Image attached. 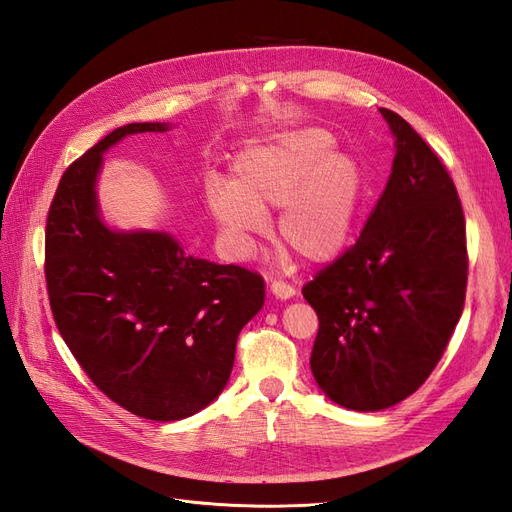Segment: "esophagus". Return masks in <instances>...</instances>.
<instances>
[{
    "instance_id": "esophagus-1",
    "label": "esophagus",
    "mask_w": 512,
    "mask_h": 512,
    "mask_svg": "<svg viewBox=\"0 0 512 512\" xmlns=\"http://www.w3.org/2000/svg\"><path fill=\"white\" fill-rule=\"evenodd\" d=\"M269 288H271V292L275 294L277 299H290V297H294V292H297L292 284H288L284 280H273Z\"/></svg>"
}]
</instances>
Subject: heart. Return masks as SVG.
<instances>
[{"label": "heart", "instance_id": "heart-1", "mask_svg": "<svg viewBox=\"0 0 512 512\" xmlns=\"http://www.w3.org/2000/svg\"><path fill=\"white\" fill-rule=\"evenodd\" d=\"M333 145L322 128L277 132L237 153L230 183H209V211L239 254L265 235L267 211L275 207L277 235L303 260L327 262L344 250L361 209L363 177Z\"/></svg>", "mask_w": 512, "mask_h": 512}]
</instances>
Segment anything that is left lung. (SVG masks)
<instances>
[{"mask_svg":"<svg viewBox=\"0 0 512 512\" xmlns=\"http://www.w3.org/2000/svg\"><path fill=\"white\" fill-rule=\"evenodd\" d=\"M380 113L397 149L389 183L356 243L303 286L320 322L312 374L335 404L359 412L421 389L468 284L466 220L451 175L404 117Z\"/></svg>","mask_w":512,"mask_h":512,"instance_id":"left-lung-1","label":"left lung"}]
</instances>
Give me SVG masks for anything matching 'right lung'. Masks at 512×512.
Masks as SVG:
<instances>
[{"mask_svg": "<svg viewBox=\"0 0 512 512\" xmlns=\"http://www.w3.org/2000/svg\"><path fill=\"white\" fill-rule=\"evenodd\" d=\"M166 130L128 123L72 162L44 237L51 312L74 359L117 406L162 423L222 393L237 337L265 303L256 271L185 256L166 232H117L102 222V153L128 134Z\"/></svg>", "mask_w": 512, "mask_h": 512, "instance_id": "1", "label": "right lung"}]
</instances>
